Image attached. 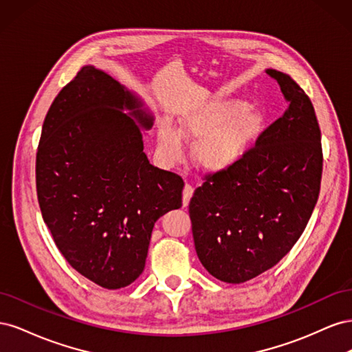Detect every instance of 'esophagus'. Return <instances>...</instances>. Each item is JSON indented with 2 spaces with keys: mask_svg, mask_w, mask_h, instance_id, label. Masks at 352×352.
<instances>
[{
  "mask_svg": "<svg viewBox=\"0 0 352 352\" xmlns=\"http://www.w3.org/2000/svg\"><path fill=\"white\" fill-rule=\"evenodd\" d=\"M192 194H194V188L186 184L185 188H184V194H182V204H184V207H188L189 201H190V197H192Z\"/></svg>",
  "mask_w": 352,
  "mask_h": 352,
  "instance_id": "1",
  "label": "esophagus"
}]
</instances>
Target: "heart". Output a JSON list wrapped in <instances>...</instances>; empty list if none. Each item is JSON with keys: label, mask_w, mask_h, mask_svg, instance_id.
<instances>
[{"label": "heart", "mask_w": 352, "mask_h": 352, "mask_svg": "<svg viewBox=\"0 0 352 352\" xmlns=\"http://www.w3.org/2000/svg\"><path fill=\"white\" fill-rule=\"evenodd\" d=\"M265 124L261 110L250 107L241 98L211 101L184 113L177 129L163 123L158 142L170 162L182 155L184 140H198L194 157L198 166L210 172H221L239 163L257 142Z\"/></svg>", "instance_id": "heart-1"}]
</instances>
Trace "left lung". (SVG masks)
Masks as SVG:
<instances>
[{"label": "left lung", "instance_id": "left-lung-1", "mask_svg": "<svg viewBox=\"0 0 352 352\" xmlns=\"http://www.w3.org/2000/svg\"><path fill=\"white\" fill-rule=\"evenodd\" d=\"M287 109L239 163L206 176L189 202L199 261L216 279L243 283L278 264L307 226L320 192L322 133L289 74L267 69Z\"/></svg>", "mask_w": 352, "mask_h": 352}]
</instances>
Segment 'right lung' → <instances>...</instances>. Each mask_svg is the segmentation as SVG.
<instances>
[{"instance_id": "obj_1", "label": "right lung", "mask_w": 352, "mask_h": 352, "mask_svg": "<svg viewBox=\"0 0 352 352\" xmlns=\"http://www.w3.org/2000/svg\"><path fill=\"white\" fill-rule=\"evenodd\" d=\"M142 105L110 74L85 66L42 124V219L72 267L105 289L140 278L154 223L182 207V177L154 167L144 153L141 129H150L153 116Z\"/></svg>"}]
</instances>
